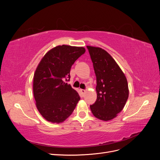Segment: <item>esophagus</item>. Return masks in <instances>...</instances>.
<instances>
[{
    "instance_id": "obj_1",
    "label": "esophagus",
    "mask_w": 160,
    "mask_h": 160,
    "mask_svg": "<svg viewBox=\"0 0 160 160\" xmlns=\"http://www.w3.org/2000/svg\"><path fill=\"white\" fill-rule=\"evenodd\" d=\"M80 91L82 93H85V92H86V91L84 89H80Z\"/></svg>"
}]
</instances>
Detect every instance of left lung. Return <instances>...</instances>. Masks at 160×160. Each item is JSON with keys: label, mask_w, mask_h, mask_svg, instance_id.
I'll return each mask as SVG.
<instances>
[{"label": "left lung", "mask_w": 160, "mask_h": 160, "mask_svg": "<svg viewBox=\"0 0 160 160\" xmlns=\"http://www.w3.org/2000/svg\"><path fill=\"white\" fill-rule=\"evenodd\" d=\"M97 79V100L90 105L96 118L109 121L122 111L129 97L128 81L117 62L100 47L87 46Z\"/></svg>", "instance_id": "1"}]
</instances>
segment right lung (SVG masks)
<instances>
[{
  "label": "right lung",
  "instance_id": "1",
  "mask_svg": "<svg viewBox=\"0 0 160 160\" xmlns=\"http://www.w3.org/2000/svg\"><path fill=\"white\" fill-rule=\"evenodd\" d=\"M85 52L83 47L59 45L38 63L33 77V95L38 111L48 122H63L80 100L78 93L65 81H69L71 66Z\"/></svg>",
  "mask_w": 160,
  "mask_h": 160
}]
</instances>
